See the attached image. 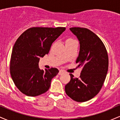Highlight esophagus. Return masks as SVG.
<instances>
[{"label": "esophagus", "mask_w": 120, "mask_h": 120, "mask_svg": "<svg viewBox=\"0 0 120 120\" xmlns=\"http://www.w3.org/2000/svg\"><path fill=\"white\" fill-rule=\"evenodd\" d=\"M64 71H63V70H60V71H59L58 74H59V75H62V74H64Z\"/></svg>", "instance_id": "34e87169"}]
</instances>
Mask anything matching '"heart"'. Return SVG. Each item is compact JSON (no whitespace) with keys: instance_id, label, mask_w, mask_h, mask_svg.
<instances>
[{"instance_id":"heart-1","label":"heart","mask_w":120,"mask_h":120,"mask_svg":"<svg viewBox=\"0 0 120 120\" xmlns=\"http://www.w3.org/2000/svg\"><path fill=\"white\" fill-rule=\"evenodd\" d=\"M71 40H73V39H69L67 40V41H71Z\"/></svg>"}]
</instances>
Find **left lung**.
Instances as JSON below:
<instances>
[{
    "mask_svg": "<svg viewBox=\"0 0 120 120\" xmlns=\"http://www.w3.org/2000/svg\"><path fill=\"white\" fill-rule=\"evenodd\" d=\"M70 30L79 41L76 63L82 71L79 78L70 74L71 81L65 90L71 99L84 102L93 98L102 87L108 69V53L101 40L91 30L79 27Z\"/></svg>",
    "mask_w": 120,
    "mask_h": 120,
    "instance_id": "8db88e82",
    "label": "left lung"
}]
</instances>
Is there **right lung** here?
I'll return each instance as SVG.
<instances>
[{
	"label": "right lung",
	"mask_w": 120,
	"mask_h": 120,
	"mask_svg": "<svg viewBox=\"0 0 120 120\" xmlns=\"http://www.w3.org/2000/svg\"><path fill=\"white\" fill-rule=\"evenodd\" d=\"M65 30V27H33L18 38L12 49L10 73L17 89L29 96H36L47 91L57 68L41 70V57L48 54L52 43Z\"/></svg>",
	"instance_id": "add662e5"
}]
</instances>
